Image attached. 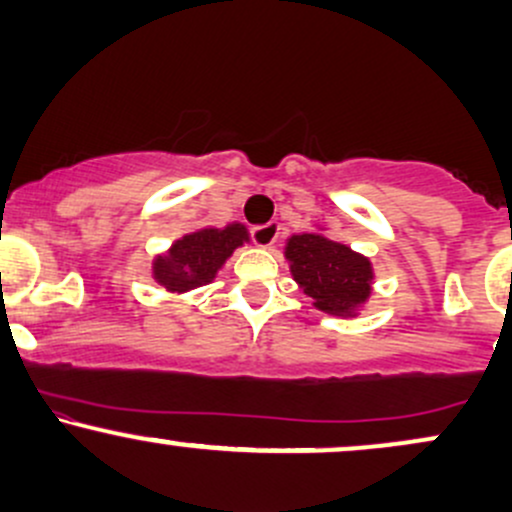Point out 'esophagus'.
Wrapping results in <instances>:
<instances>
[{"label": "esophagus", "mask_w": 512, "mask_h": 512, "mask_svg": "<svg viewBox=\"0 0 512 512\" xmlns=\"http://www.w3.org/2000/svg\"><path fill=\"white\" fill-rule=\"evenodd\" d=\"M276 238H279V223H264V226L252 228V240L260 248H272Z\"/></svg>", "instance_id": "34e87169"}]
</instances>
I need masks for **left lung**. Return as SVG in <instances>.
I'll return each instance as SVG.
<instances>
[{"label":"left lung","instance_id":"left-lung-1","mask_svg":"<svg viewBox=\"0 0 512 512\" xmlns=\"http://www.w3.org/2000/svg\"><path fill=\"white\" fill-rule=\"evenodd\" d=\"M284 257L298 289L325 315L351 320L373 293L375 269L370 257L332 240L322 226L286 238Z\"/></svg>","mask_w":512,"mask_h":512}]
</instances>
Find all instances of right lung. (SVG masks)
<instances>
[{
    "instance_id": "obj_1",
    "label": "right lung",
    "mask_w": 512,
    "mask_h": 512,
    "mask_svg": "<svg viewBox=\"0 0 512 512\" xmlns=\"http://www.w3.org/2000/svg\"><path fill=\"white\" fill-rule=\"evenodd\" d=\"M245 243H250V233L238 221L226 228H197L154 255L151 276L170 296H185L192 289L211 284L228 257Z\"/></svg>"
}]
</instances>
